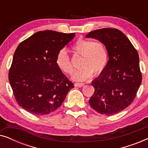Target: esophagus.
I'll use <instances>...</instances> for the list:
<instances>
[{
  "label": "esophagus",
  "mask_w": 148,
  "mask_h": 148,
  "mask_svg": "<svg viewBox=\"0 0 148 148\" xmlns=\"http://www.w3.org/2000/svg\"><path fill=\"white\" fill-rule=\"evenodd\" d=\"M74 86L75 87H79V88H82V87L84 86V83H75Z\"/></svg>",
  "instance_id": "34e87169"
}]
</instances>
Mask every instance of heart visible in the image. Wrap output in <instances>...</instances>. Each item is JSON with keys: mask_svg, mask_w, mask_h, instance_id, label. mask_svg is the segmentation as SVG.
<instances>
[{"mask_svg": "<svg viewBox=\"0 0 148 148\" xmlns=\"http://www.w3.org/2000/svg\"><path fill=\"white\" fill-rule=\"evenodd\" d=\"M72 51L76 56L82 57L79 65L82 68L75 73L72 78L82 82L104 71L108 63V53L106 46L102 42L92 40L79 39L72 46ZM56 64L62 73L71 75L74 67L68 54L64 50H60L56 58Z\"/></svg>", "mask_w": 148, "mask_h": 148, "instance_id": "obj_1", "label": "heart"}]
</instances>
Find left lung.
I'll use <instances>...</instances> for the list:
<instances>
[{
  "label": "left lung",
  "instance_id": "1",
  "mask_svg": "<svg viewBox=\"0 0 148 148\" xmlns=\"http://www.w3.org/2000/svg\"><path fill=\"white\" fill-rule=\"evenodd\" d=\"M86 37L102 42L109 57L104 71L92 82L95 92L89 100L90 105L107 116L120 112L135 100L142 80L137 50L115 28L94 30Z\"/></svg>",
  "mask_w": 148,
  "mask_h": 148
}]
</instances>
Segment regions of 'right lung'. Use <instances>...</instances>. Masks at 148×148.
Listing matches in <instances>:
<instances>
[{
  "instance_id": "obj_1",
  "label": "right lung",
  "mask_w": 148,
  "mask_h": 148,
  "mask_svg": "<svg viewBox=\"0 0 148 148\" xmlns=\"http://www.w3.org/2000/svg\"><path fill=\"white\" fill-rule=\"evenodd\" d=\"M75 37L46 30L21 42L14 53L9 80L17 104L41 116L61 106L74 85L56 64L57 54Z\"/></svg>"
}]
</instances>
